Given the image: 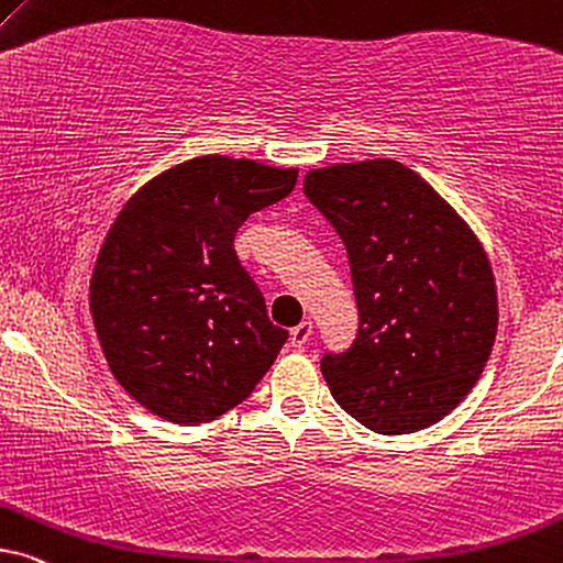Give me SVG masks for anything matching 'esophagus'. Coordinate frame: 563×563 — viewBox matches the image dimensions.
<instances>
[{"label":"esophagus","mask_w":563,"mask_h":563,"mask_svg":"<svg viewBox=\"0 0 563 563\" xmlns=\"http://www.w3.org/2000/svg\"><path fill=\"white\" fill-rule=\"evenodd\" d=\"M310 335H312V323H310V320H302V323L291 328V346L305 349V346H308Z\"/></svg>","instance_id":"1"}]
</instances>
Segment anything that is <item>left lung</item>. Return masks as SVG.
Masks as SVG:
<instances>
[{"label":"left lung","instance_id":"left-lung-1","mask_svg":"<svg viewBox=\"0 0 563 563\" xmlns=\"http://www.w3.org/2000/svg\"><path fill=\"white\" fill-rule=\"evenodd\" d=\"M305 196L344 240L360 308L354 344L320 360L335 404L377 434L437 424L478 383L496 339L484 245L396 159L318 167Z\"/></svg>","mask_w":563,"mask_h":563}]
</instances>
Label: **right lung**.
Returning <instances> with one entry per match:
<instances>
[{
    "label": "right lung",
    "instance_id": "add662e5",
    "mask_svg": "<svg viewBox=\"0 0 563 563\" xmlns=\"http://www.w3.org/2000/svg\"><path fill=\"white\" fill-rule=\"evenodd\" d=\"M297 167L203 155L119 211L95 261L90 312L119 385L159 419L214 421L251 396L287 331L240 266L235 232L282 201Z\"/></svg>",
    "mask_w": 563,
    "mask_h": 563
}]
</instances>
